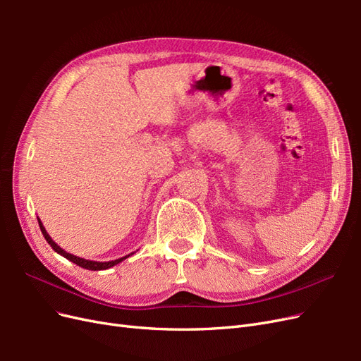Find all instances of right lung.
I'll return each instance as SVG.
<instances>
[{
	"instance_id": "right-lung-1",
	"label": "right lung",
	"mask_w": 361,
	"mask_h": 361,
	"mask_svg": "<svg viewBox=\"0 0 361 361\" xmlns=\"http://www.w3.org/2000/svg\"><path fill=\"white\" fill-rule=\"evenodd\" d=\"M37 220H39V218H37ZM39 226H40V231H42L43 236H45V239H47V241H48V244L52 247V250H56L59 255L64 256V257H66V259H69L71 262H73L75 265H80L81 268H85V269H90V271H101V269H108V268H111V267H114V265L120 264V262H122L123 259H126V257H129V256H130V255H128V256H125V257H120V259H116V260H111V262H94V260H85V259H81V257H76V256H73V255H71V253H66V251H64L63 248H60V247H59L56 243L52 241L51 236L47 233L45 227L42 226L40 220H39Z\"/></svg>"
}]
</instances>
